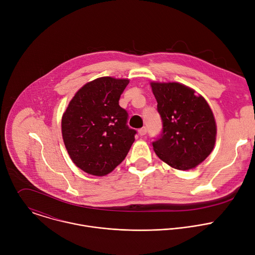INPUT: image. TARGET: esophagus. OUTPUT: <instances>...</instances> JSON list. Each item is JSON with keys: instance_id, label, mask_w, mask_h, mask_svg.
Returning <instances> with one entry per match:
<instances>
[{"instance_id": "esophagus-1", "label": "esophagus", "mask_w": 255, "mask_h": 255, "mask_svg": "<svg viewBox=\"0 0 255 255\" xmlns=\"http://www.w3.org/2000/svg\"><path fill=\"white\" fill-rule=\"evenodd\" d=\"M139 134L141 135V136H144L145 134L147 133V128L146 127H143V128H141V129H139Z\"/></svg>"}]
</instances>
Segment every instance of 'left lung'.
Instances as JSON below:
<instances>
[{
	"label": "left lung",
	"mask_w": 255,
	"mask_h": 255,
	"mask_svg": "<svg viewBox=\"0 0 255 255\" xmlns=\"http://www.w3.org/2000/svg\"><path fill=\"white\" fill-rule=\"evenodd\" d=\"M162 122L152 142L157 156L173 168L187 170L204 161L216 141L213 112L202 96L177 83H151Z\"/></svg>",
	"instance_id": "1"
}]
</instances>
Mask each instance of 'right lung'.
Wrapping results in <instances>:
<instances>
[{
  "instance_id": "obj_1",
  "label": "right lung",
  "mask_w": 255,
  "mask_h": 255,
  "mask_svg": "<svg viewBox=\"0 0 255 255\" xmlns=\"http://www.w3.org/2000/svg\"><path fill=\"white\" fill-rule=\"evenodd\" d=\"M128 80L110 77L85 85L70 101L61 120L66 150L78 167L102 176L119 165L130 150L136 130L119 100Z\"/></svg>"
}]
</instances>
